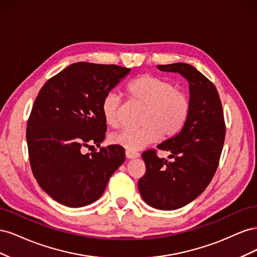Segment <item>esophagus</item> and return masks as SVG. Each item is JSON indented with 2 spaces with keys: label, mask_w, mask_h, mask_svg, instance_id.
I'll return each instance as SVG.
<instances>
[{
  "label": "esophagus",
  "mask_w": 257,
  "mask_h": 257,
  "mask_svg": "<svg viewBox=\"0 0 257 257\" xmlns=\"http://www.w3.org/2000/svg\"><path fill=\"white\" fill-rule=\"evenodd\" d=\"M125 155L127 159H137L139 158V153L138 152H135V151H130V150H126L125 151Z\"/></svg>",
  "instance_id": "esophagus-1"
}]
</instances>
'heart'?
<instances>
[{"label":"heart","instance_id":"b5f03b06","mask_svg":"<svg viewBox=\"0 0 257 257\" xmlns=\"http://www.w3.org/2000/svg\"><path fill=\"white\" fill-rule=\"evenodd\" d=\"M127 92L132 99L146 106L143 113L144 125L123 130L111 137V142L130 151L139 150L157 142L160 135L164 138L177 135L189 118V96L166 79L142 75L128 83ZM121 105L122 98L116 92H108L104 96L100 108L108 125H119Z\"/></svg>","mask_w":257,"mask_h":257}]
</instances>
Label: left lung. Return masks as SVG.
Here are the masks:
<instances>
[{
	"label": "left lung",
	"mask_w": 257,
	"mask_h": 257,
	"mask_svg": "<svg viewBox=\"0 0 257 257\" xmlns=\"http://www.w3.org/2000/svg\"><path fill=\"white\" fill-rule=\"evenodd\" d=\"M158 68L188 80L191 109L182 130L158 145V149L172 153V162L159 158L154 150L143 153L147 170L138 189L146 204L175 210L198 197L212 180L225 139L224 114L214 84L195 67L174 63Z\"/></svg>",
	"instance_id": "8db88e82"
}]
</instances>
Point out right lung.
I'll return each mask as SVG.
<instances>
[{
    "label": "right lung",
    "instance_id": "add662e5",
    "mask_svg": "<svg viewBox=\"0 0 257 257\" xmlns=\"http://www.w3.org/2000/svg\"><path fill=\"white\" fill-rule=\"evenodd\" d=\"M131 68L78 62L46 82L27 127L30 164L37 183L58 203L79 208L94 203L125 160L118 145L82 153L105 139L102 100Z\"/></svg>",
    "mask_w": 257,
    "mask_h": 257
}]
</instances>
